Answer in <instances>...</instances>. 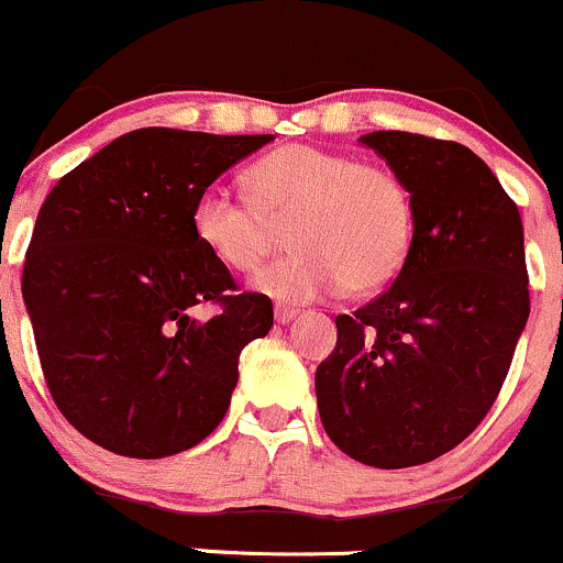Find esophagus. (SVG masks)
Masks as SVG:
<instances>
[{
  "label": "esophagus",
  "mask_w": 563,
  "mask_h": 563,
  "mask_svg": "<svg viewBox=\"0 0 563 563\" xmlns=\"http://www.w3.org/2000/svg\"><path fill=\"white\" fill-rule=\"evenodd\" d=\"M297 316H299V310H294V308H275L277 323H291V321H297Z\"/></svg>",
  "instance_id": "esophagus-1"
}]
</instances>
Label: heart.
<instances>
[{
	"mask_svg": "<svg viewBox=\"0 0 563 563\" xmlns=\"http://www.w3.org/2000/svg\"><path fill=\"white\" fill-rule=\"evenodd\" d=\"M247 198L223 187L198 192L190 212L196 242L214 264L247 272L269 240V223L291 214L286 242L294 250L250 280L275 302L302 305L373 294L395 280L411 247L413 214L395 174L310 144H288L245 172Z\"/></svg>",
	"mask_w": 563,
	"mask_h": 563,
	"instance_id": "1",
	"label": "heart"
}]
</instances>
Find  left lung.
Returning a JSON list of instances; mask_svg holds the SVG:
<instances>
[{
	"instance_id": "1",
	"label": "left lung",
	"mask_w": 563,
	"mask_h": 563,
	"mask_svg": "<svg viewBox=\"0 0 563 563\" xmlns=\"http://www.w3.org/2000/svg\"><path fill=\"white\" fill-rule=\"evenodd\" d=\"M360 144L411 196V247L382 297L334 318L318 413L349 457L408 468L455 450L501 391L531 310L523 220L468 146L400 130Z\"/></svg>"
}]
</instances>
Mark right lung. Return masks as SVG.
<instances>
[{
  "label": "right lung",
  "instance_id": "1",
  "mask_svg": "<svg viewBox=\"0 0 563 563\" xmlns=\"http://www.w3.org/2000/svg\"><path fill=\"white\" fill-rule=\"evenodd\" d=\"M275 135L144 128L56 181L40 207L21 294L51 397L124 457L201 444L229 411L240 354L272 329L264 294L236 283L190 229L198 192ZM218 301L198 322L191 308Z\"/></svg>",
  "mask_w": 563,
  "mask_h": 563
}]
</instances>
